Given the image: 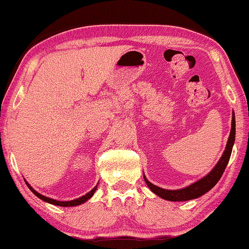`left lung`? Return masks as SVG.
Masks as SVG:
<instances>
[{"label":"left lung","mask_w":249,"mask_h":249,"mask_svg":"<svg viewBox=\"0 0 249 249\" xmlns=\"http://www.w3.org/2000/svg\"><path fill=\"white\" fill-rule=\"evenodd\" d=\"M234 138H236V118H234V112H232V120H231V131L229 135V138H228V142L226 146V149H224L222 156L219 160V162L216 163L215 166L211 170L209 175L203 177L202 179L197 180L192 185L185 187V188L181 189H164L161 188V187H158L153 185L152 182H149L147 178H146L144 175V180L146 185L148 186V188L152 190L155 195L161 197L163 199L170 200V202H185V200H190L198 198L204 194H206L209 190L213 188L214 186L216 185L217 181H219L221 177H222L224 169L227 168L228 162H229L231 152H232V147L234 144Z\"/></svg>","instance_id":"8db88e82"}]
</instances>
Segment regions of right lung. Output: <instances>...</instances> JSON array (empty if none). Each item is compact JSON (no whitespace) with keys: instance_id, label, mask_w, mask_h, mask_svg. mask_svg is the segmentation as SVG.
Listing matches in <instances>:
<instances>
[{"instance_id":"right-lung-1","label":"right lung","mask_w":249,"mask_h":249,"mask_svg":"<svg viewBox=\"0 0 249 249\" xmlns=\"http://www.w3.org/2000/svg\"><path fill=\"white\" fill-rule=\"evenodd\" d=\"M25 181H26V180H25ZM26 185L28 186V188H29L30 190H32V192L34 193V195L37 196V197H38V198H40L42 200H44V202L50 203V204H53V205H56V206H62V207H71V206H78V205H81V204H83V203L87 202L88 199H90V198H91V196L94 195V193L96 192V189H97V186H95L94 188L91 189L89 193H87L86 195H84V196L79 197V198H76V199H72V200H66V202H62V200H56V199L50 198V197H46V196L42 195V194H39L38 192H36V190L34 189L33 187L30 186L29 183L27 182V181H26Z\"/></svg>"}]
</instances>
